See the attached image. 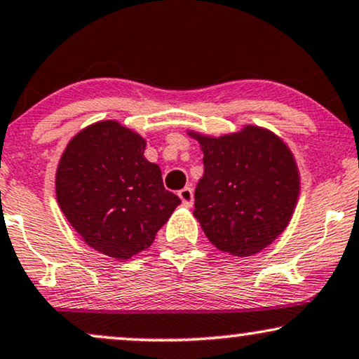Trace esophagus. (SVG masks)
I'll list each match as a JSON object with an SVG mask.
<instances>
[{
  "instance_id": "esophagus-1",
  "label": "esophagus",
  "mask_w": 359,
  "mask_h": 359,
  "mask_svg": "<svg viewBox=\"0 0 359 359\" xmlns=\"http://www.w3.org/2000/svg\"><path fill=\"white\" fill-rule=\"evenodd\" d=\"M179 197L182 201L184 205L191 207L194 204V191L191 187H184L182 191H179Z\"/></svg>"
}]
</instances>
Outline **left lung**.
Wrapping results in <instances>:
<instances>
[{
	"instance_id": "8db88e82",
	"label": "left lung",
	"mask_w": 359,
	"mask_h": 359,
	"mask_svg": "<svg viewBox=\"0 0 359 359\" xmlns=\"http://www.w3.org/2000/svg\"><path fill=\"white\" fill-rule=\"evenodd\" d=\"M204 152L194 215L222 252L245 257L283 234L301 191L296 158L286 142L257 125L221 137L189 130Z\"/></svg>"
}]
</instances>
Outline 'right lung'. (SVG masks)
<instances>
[{"mask_svg": "<svg viewBox=\"0 0 359 359\" xmlns=\"http://www.w3.org/2000/svg\"><path fill=\"white\" fill-rule=\"evenodd\" d=\"M147 140L116 120H100L68 142L55 175L60 209L90 248L127 261L152 245L180 198L145 158Z\"/></svg>", "mask_w": 359, "mask_h": 359, "instance_id": "obj_1", "label": "right lung"}]
</instances>
